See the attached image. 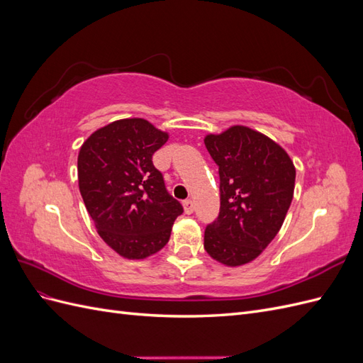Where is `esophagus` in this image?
Masks as SVG:
<instances>
[{
  "label": "esophagus",
  "instance_id": "1",
  "mask_svg": "<svg viewBox=\"0 0 363 363\" xmlns=\"http://www.w3.org/2000/svg\"><path fill=\"white\" fill-rule=\"evenodd\" d=\"M183 208H184V213L191 215L194 212V201L192 200H186L183 201Z\"/></svg>",
  "mask_w": 363,
  "mask_h": 363
}]
</instances>
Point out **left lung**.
I'll return each mask as SVG.
<instances>
[{"label":"left lung","mask_w":363,"mask_h":363,"mask_svg":"<svg viewBox=\"0 0 363 363\" xmlns=\"http://www.w3.org/2000/svg\"><path fill=\"white\" fill-rule=\"evenodd\" d=\"M204 144L221 180V207L206 228L204 248L225 267H242L280 232L294 199V162L276 140L245 125L208 133Z\"/></svg>","instance_id":"left-lung-1"}]
</instances>
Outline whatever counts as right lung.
I'll return each instance as SVG.
<instances>
[{"instance_id": "add662e5", "label": "right lung", "mask_w": 363, "mask_h": 363, "mask_svg": "<svg viewBox=\"0 0 363 363\" xmlns=\"http://www.w3.org/2000/svg\"><path fill=\"white\" fill-rule=\"evenodd\" d=\"M169 139L144 118L95 130L77 159L79 188L98 235L119 256L147 259L168 244L182 204L164 188L152 155Z\"/></svg>"}]
</instances>
